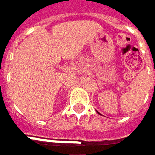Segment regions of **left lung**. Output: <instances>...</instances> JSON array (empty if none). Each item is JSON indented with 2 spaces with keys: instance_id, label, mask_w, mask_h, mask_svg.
I'll return each mask as SVG.
<instances>
[{
  "instance_id": "8db88e82",
  "label": "left lung",
  "mask_w": 155,
  "mask_h": 155,
  "mask_svg": "<svg viewBox=\"0 0 155 155\" xmlns=\"http://www.w3.org/2000/svg\"><path fill=\"white\" fill-rule=\"evenodd\" d=\"M97 112H98V111H97ZM98 113H99V112H98Z\"/></svg>"
}]
</instances>
